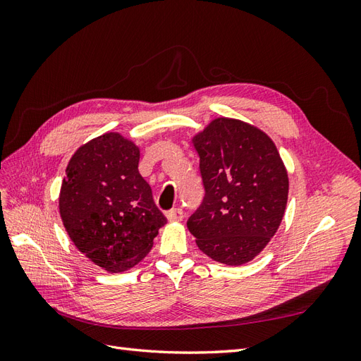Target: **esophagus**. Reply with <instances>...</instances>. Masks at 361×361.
Returning <instances> with one entry per match:
<instances>
[{
    "label": "esophagus",
    "mask_w": 361,
    "mask_h": 361,
    "mask_svg": "<svg viewBox=\"0 0 361 361\" xmlns=\"http://www.w3.org/2000/svg\"><path fill=\"white\" fill-rule=\"evenodd\" d=\"M167 220L169 221H182L183 220V211L180 207H174V209L167 212Z\"/></svg>",
    "instance_id": "obj_1"
}]
</instances>
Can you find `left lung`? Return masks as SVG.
Returning a JSON list of instances; mask_svg holds the SVG:
<instances>
[{
    "instance_id": "1",
    "label": "left lung",
    "mask_w": 361,
    "mask_h": 361,
    "mask_svg": "<svg viewBox=\"0 0 361 361\" xmlns=\"http://www.w3.org/2000/svg\"><path fill=\"white\" fill-rule=\"evenodd\" d=\"M204 197L187 223L206 256L238 267L264 250L285 215L289 178L264 130L218 117L192 137Z\"/></svg>"
}]
</instances>
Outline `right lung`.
I'll return each instance as SVG.
<instances>
[{
  "mask_svg": "<svg viewBox=\"0 0 361 361\" xmlns=\"http://www.w3.org/2000/svg\"><path fill=\"white\" fill-rule=\"evenodd\" d=\"M138 161L134 141L106 133L78 147L61 182L59 209L71 241L108 272L143 260L167 223Z\"/></svg>",
  "mask_w": 361,
  "mask_h": 361,
  "instance_id": "obj_1",
  "label": "right lung"
}]
</instances>
